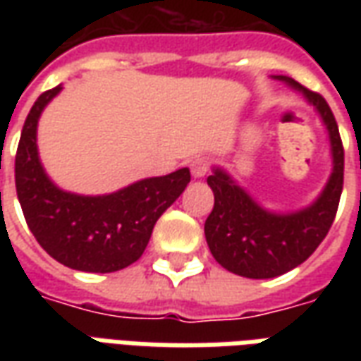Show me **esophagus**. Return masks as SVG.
<instances>
[{
	"label": "esophagus",
	"mask_w": 361,
	"mask_h": 361,
	"mask_svg": "<svg viewBox=\"0 0 361 361\" xmlns=\"http://www.w3.org/2000/svg\"><path fill=\"white\" fill-rule=\"evenodd\" d=\"M207 172H209V160L204 157L195 158L191 162V173H193V178H204Z\"/></svg>",
	"instance_id": "obj_1"
}]
</instances>
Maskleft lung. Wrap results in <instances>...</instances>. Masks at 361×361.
Segmentation results:
<instances>
[{
  "mask_svg": "<svg viewBox=\"0 0 361 361\" xmlns=\"http://www.w3.org/2000/svg\"><path fill=\"white\" fill-rule=\"evenodd\" d=\"M272 79L315 108L329 133L333 172L313 203L300 211L274 212L259 204L224 168H212L207 183L214 193V207L204 222V238L216 263L245 279H274L302 265L329 234L344 181L341 133L325 98L284 75Z\"/></svg>",
  "mask_w": 361,
  "mask_h": 361,
  "instance_id": "1",
  "label": "left lung"
}]
</instances>
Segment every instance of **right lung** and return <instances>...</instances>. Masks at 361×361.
Listing matches in <instances>:
<instances>
[{"label":"right lung","mask_w":361,"mask_h":361,"mask_svg":"<svg viewBox=\"0 0 361 361\" xmlns=\"http://www.w3.org/2000/svg\"><path fill=\"white\" fill-rule=\"evenodd\" d=\"M61 85L38 96L23 126L15 157V185L30 232L61 265L82 272H116L137 259L162 212L188 188L189 168L145 178L106 195H79L58 188L44 170L36 129Z\"/></svg>","instance_id":"1"}]
</instances>
